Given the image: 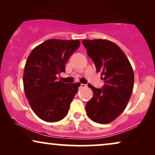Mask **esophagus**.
Masks as SVG:
<instances>
[{
    "mask_svg": "<svg viewBox=\"0 0 155 155\" xmlns=\"http://www.w3.org/2000/svg\"><path fill=\"white\" fill-rule=\"evenodd\" d=\"M86 84H79V88H86Z\"/></svg>",
    "mask_w": 155,
    "mask_h": 155,
    "instance_id": "1",
    "label": "esophagus"
}]
</instances>
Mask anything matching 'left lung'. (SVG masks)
<instances>
[{
  "label": "left lung",
  "mask_w": 155,
  "mask_h": 155,
  "mask_svg": "<svg viewBox=\"0 0 155 155\" xmlns=\"http://www.w3.org/2000/svg\"><path fill=\"white\" fill-rule=\"evenodd\" d=\"M82 43L104 82L102 89L88 84L94 96L86 105V113L94 122L107 124L126 108L134 85L133 67L122 49L111 41L84 40Z\"/></svg>",
  "instance_id": "obj_1"
}]
</instances>
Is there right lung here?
Returning <instances> with one entry per match:
<instances>
[{"label":"right lung","mask_w":155,"mask_h":155,"mask_svg":"<svg viewBox=\"0 0 155 155\" xmlns=\"http://www.w3.org/2000/svg\"><path fill=\"white\" fill-rule=\"evenodd\" d=\"M80 41L51 39L35 47L26 61L23 86L34 113L48 123L64 118L76 94L79 84H65L57 74L65 71L70 56Z\"/></svg>","instance_id":"add662e5"}]
</instances>
